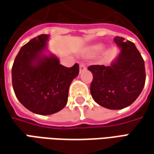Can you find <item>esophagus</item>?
<instances>
[{"mask_svg": "<svg viewBox=\"0 0 154 154\" xmlns=\"http://www.w3.org/2000/svg\"><path fill=\"white\" fill-rule=\"evenodd\" d=\"M79 66H80V72H83V71H85L86 70V65L83 62H81L80 63V65H79Z\"/></svg>", "mask_w": 154, "mask_h": 154, "instance_id": "esophagus-1", "label": "esophagus"}]
</instances>
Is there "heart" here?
<instances>
[{"mask_svg":"<svg viewBox=\"0 0 154 154\" xmlns=\"http://www.w3.org/2000/svg\"><path fill=\"white\" fill-rule=\"evenodd\" d=\"M101 49H102V46H101V45H96V46L94 47L93 51H94V52H96V51H99Z\"/></svg>","mask_w":154,"mask_h":154,"instance_id":"heart-1","label":"heart"}]
</instances>
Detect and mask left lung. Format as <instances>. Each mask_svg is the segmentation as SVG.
Instances as JSON below:
<instances>
[{
  "label": "left lung",
  "mask_w": 154,
  "mask_h": 154,
  "mask_svg": "<svg viewBox=\"0 0 154 154\" xmlns=\"http://www.w3.org/2000/svg\"><path fill=\"white\" fill-rule=\"evenodd\" d=\"M115 43L121 54L110 66L93 65L88 69L93 74L90 92L99 105L121 109L131 105L142 93L146 80L145 66L134 43L116 36Z\"/></svg>",
  "instance_id": "obj_1"
}]
</instances>
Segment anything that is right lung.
I'll return each instance as SVG.
<instances>
[{
    "mask_svg": "<svg viewBox=\"0 0 154 154\" xmlns=\"http://www.w3.org/2000/svg\"><path fill=\"white\" fill-rule=\"evenodd\" d=\"M48 35L40 34L21 48L11 68L12 87L17 99L33 113L46 116L58 112L67 103L68 90L79 66L72 67L42 53Z\"/></svg>",
    "mask_w": 154,
    "mask_h": 154,
    "instance_id": "obj_1",
    "label": "right lung"
}]
</instances>
